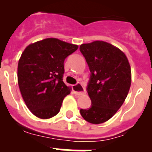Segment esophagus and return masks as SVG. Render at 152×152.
<instances>
[{
    "label": "esophagus",
    "mask_w": 152,
    "mask_h": 152,
    "mask_svg": "<svg viewBox=\"0 0 152 152\" xmlns=\"http://www.w3.org/2000/svg\"><path fill=\"white\" fill-rule=\"evenodd\" d=\"M72 89H73L74 94L76 95H82L84 94H85V89L80 84H75V85L72 86Z\"/></svg>",
    "instance_id": "obj_1"
}]
</instances>
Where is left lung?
I'll return each instance as SVG.
<instances>
[{
    "label": "left lung",
    "mask_w": 152,
    "mask_h": 152,
    "mask_svg": "<svg viewBox=\"0 0 152 152\" xmlns=\"http://www.w3.org/2000/svg\"><path fill=\"white\" fill-rule=\"evenodd\" d=\"M80 51L91 72L87 90L92 103L91 108L80 109V115L92 124L105 123L128 95L132 82L129 62L123 51L107 42L81 44Z\"/></svg>",
    "instance_id": "8db88e82"
}]
</instances>
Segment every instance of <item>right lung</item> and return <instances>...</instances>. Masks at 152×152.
I'll return each instance as SVG.
<instances>
[{
    "label": "right lung",
    "mask_w": 152,
    "mask_h": 152,
    "mask_svg": "<svg viewBox=\"0 0 152 152\" xmlns=\"http://www.w3.org/2000/svg\"><path fill=\"white\" fill-rule=\"evenodd\" d=\"M78 48L56 38L31 43L24 49L17 67L21 95L31 113L40 119L58 113L72 88L63 82L64 61Z\"/></svg>",
    "instance_id": "add662e5"
}]
</instances>
